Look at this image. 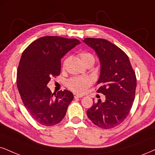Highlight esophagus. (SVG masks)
Here are the masks:
<instances>
[{
	"mask_svg": "<svg viewBox=\"0 0 155 155\" xmlns=\"http://www.w3.org/2000/svg\"><path fill=\"white\" fill-rule=\"evenodd\" d=\"M74 98H82V95H78V94H74Z\"/></svg>",
	"mask_w": 155,
	"mask_h": 155,
	"instance_id": "34e87169",
	"label": "esophagus"
}]
</instances>
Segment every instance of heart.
Instances as JSON below:
<instances>
[{
	"label": "heart",
	"mask_w": 155,
	"mask_h": 155,
	"mask_svg": "<svg viewBox=\"0 0 155 155\" xmlns=\"http://www.w3.org/2000/svg\"><path fill=\"white\" fill-rule=\"evenodd\" d=\"M80 57L84 64L86 65L90 62H94L95 58L93 55L88 51H82L80 53ZM68 59L63 62V66H65ZM92 84V80L89 77L83 76V77H74L70 78L67 83V85L70 90L74 92L78 93H83L86 91V89Z\"/></svg>",
	"instance_id": "obj_1"
}]
</instances>
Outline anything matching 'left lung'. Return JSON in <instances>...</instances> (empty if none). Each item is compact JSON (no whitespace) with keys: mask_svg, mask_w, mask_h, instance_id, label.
<instances>
[{"mask_svg":"<svg viewBox=\"0 0 155 155\" xmlns=\"http://www.w3.org/2000/svg\"><path fill=\"white\" fill-rule=\"evenodd\" d=\"M95 51L101 64L97 92L106 95L87 110L93 124L104 129L121 124L130 111L137 87L135 72L129 57L117 46L104 39L85 38L83 40Z\"/></svg>","mask_w":155,"mask_h":155,"instance_id":"obj_1","label":"left lung"}]
</instances>
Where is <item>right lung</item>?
<instances>
[{
    "label": "right lung",
    "mask_w": 155,
    "mask_h": 155,
    "mask_svg": "<svg viewBox=\"0 0 155 155\" xmlns=\"http://www.w3.org/2000/svg\"><path fill=\"white\" fill-rule=\"evenodd\" d=\"M80 44L77 39L43 37L22 53L17 71V87L26 108L41 125L50 127L60 123L73 100V94L68 90L52 94L47 83L51 77L60 74L61 59Z\"/></svg>",
    "instance_id": "obj_1"
}]
</instances>
